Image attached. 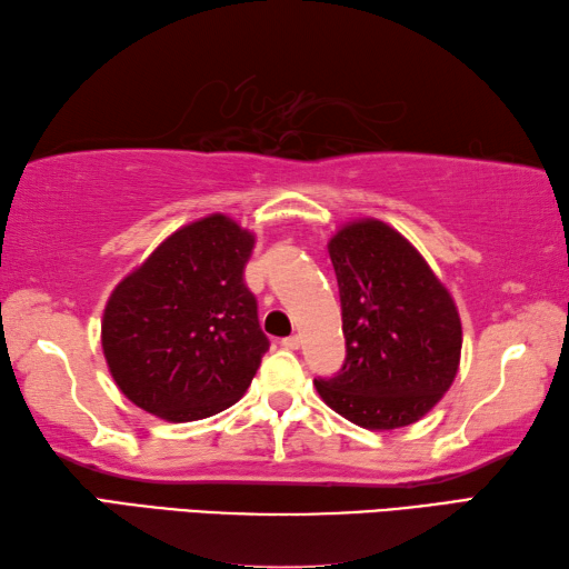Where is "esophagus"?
I'll list each match as a JSON object with an SVG mask.
<instances>
[{"mask_svg":"<svg viewBox=\"0 0 569 569\" xmlns=\"http://www.w3.org/2000/svg\"><path fill=\"white\" fill-rule=\"evenodd\" d=\"M281 345L286 350H298L300 348V338L298 336H291V338H283Z\"/></svg>","mask_w":569,"mask_h":569,"instance_id":"1","label":"esophagus"}]
</instances>
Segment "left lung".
<instances>
[{"label": "left lung", "mask_w": 569, "mask_h": 569, "mask_svg": "<svg viewBox=\"0 0 569 569\" xmlns=\"http://www.w3.org/2000/svg\"><path fill=\"white\" fill-rule=\"evenodd\" d=\"M342 306L345 362L316 380L332 411L372 431L409 427L447 395L461 360L451 293L411 243L380 219H358L328 243Z\"/></svg>", "instance_id": "8db88e82"}]
</instances>
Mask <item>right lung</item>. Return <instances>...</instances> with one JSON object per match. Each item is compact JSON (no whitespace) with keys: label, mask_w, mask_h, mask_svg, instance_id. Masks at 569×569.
Instances as JSON below:
<instances>
[{"label":"right lung","mask_w":569,"mask_h":569,"mask_svg":"<svg viewBox=\"0 0 569 569\" xmlns=\"http://www.w3.org/2000/svg\"><path fill=\"white\" fill-rule=\"evenodd\" d=\"M253 233L209 214L167 237L110 293L108 370L132 405L164 421L219 415L247 392L269 338L243 283Z\"/></svg>","instance_id":"1"}]
</instances>
